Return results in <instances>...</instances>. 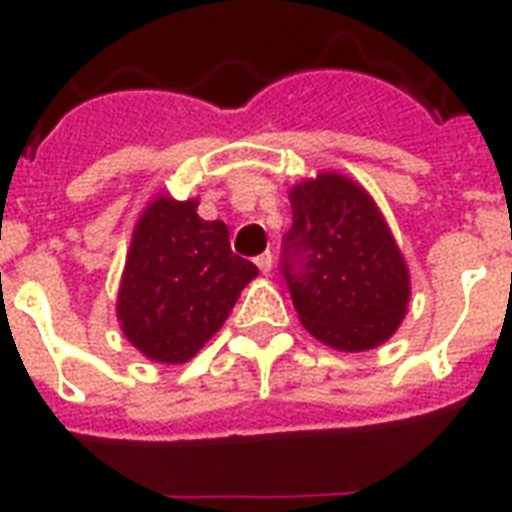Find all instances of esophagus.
Listing matches in <instances>:
<instances>
[{"label": "esophagus", "instance_id": "obj_1", "mask_svg": "<svg viewBox=\"0 0 512 512\" xmlns=\"http://www.w3.org/2000/svg\"><path fill=\"white\" fill-rule=\"evenodd\" d=\"M255 263H257V268H260V271H263V273H271L273 255H271V252H263V255L255 257Z\"/></svg>", "mask_w": 512, "mask_h": 512}]
</instances>
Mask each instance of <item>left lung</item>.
<instances>
[{"instance_id": "8db88e82", "label": "left lung", "mask_w": 512, "mask_h": 512, "mask_svg": "<svg viewBox=\"0 0 512 512\" xmlns=\"http://www.w3.org/2000/svg\"><path fill=\"white\" fill-rule=\"evenodd\" d=\"M289 204L281 273L303 327L350 353L388 340L406 313L409 271L369 193L327 172L292 188Z\"/></svg>"}]
</instances>
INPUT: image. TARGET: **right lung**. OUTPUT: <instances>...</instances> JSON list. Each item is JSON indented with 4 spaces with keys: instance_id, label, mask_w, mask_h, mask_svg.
Instances as JSON below:
<instances>
[{
    "instance_id": "1",
    "label": "right lung",
    "mask_w": 512,
    "mask_h": 512,
    "mask_svg": "<svg viewBox=\"0 0 512 512\" xmlns=\"http://www.w3.org/2000/svg\"><path fill=\"white\" fill-rule=\"evenodd\" d=\"M196 201L156 199L138 220L116 313L143 356L183 364L223 327L257 265L233 255L228 228Z\"/></svg>"
}]
</instances>
